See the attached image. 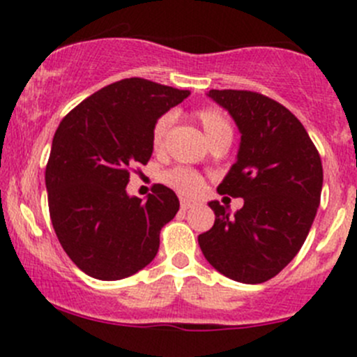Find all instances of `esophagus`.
<instances>
[{
  "mask_svg": "<svg viewBox=\"0 0 357 357\" xmlns=\"http://www.w3.org/2000/svg\"><path fill=\"white\" fill-rule=\"evenodd\" d=\"M192 207H195V202L181 199V211H188V208H192Z\"/></svg>",
  "mask_w": 357,
  "mask_h": 357,
  "instance_id": "obj_1",
  "label": "esophagus"
}]
</instances>
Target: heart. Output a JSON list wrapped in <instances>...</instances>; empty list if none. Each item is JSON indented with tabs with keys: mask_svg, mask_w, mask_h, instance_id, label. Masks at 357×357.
Masks as SVG:
<instances>
[{
	"mask_svg": "<svg viewBox=\"0 0 357 357\" xmlns=\"http://www.w3.org/2000/svg\"><path fill=\"white\" fill-rule=\"evenodd\" d=\"M197 119L204 128L205 136L208 142H215L219 138H231V126H229L228 119L225 117L221 110L218 109H202L197 112ZM172 124V115L165 114L157 119L152 129V145L155 150H160L164 146L165 136H167L169 128ZM164 181L169 186L176 190V192L183 193V195H197L204 188V178L197 171L188 167H176L171 169L164 174Z\"/></svg>",
	"mask_w": 357,
	"mask_h": 357,
	"instance_id": "obj_1",
	"label": "heart"
}]
</instances>
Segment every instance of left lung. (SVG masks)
<instances>
[{"label": "left lung", "mask_w": 357, "mask_h": 357, "mask_svg": "<svg viewBox=\"0 0 357 357\" xmlns=\"http://www.w3.org/2000/svg\"><path fill=\"white\" fill-rule=\"evenodd\" d=\"M207 96L228 110L242 135L218 192L242 197L243 207L231 215L208 202L215 221L199 245L221 275L248 285L268 282L307 238L321 199V158L301 121L275 100L236 89Z\"/></svg>", "instance_id": "8db88e82"}]
</instances>
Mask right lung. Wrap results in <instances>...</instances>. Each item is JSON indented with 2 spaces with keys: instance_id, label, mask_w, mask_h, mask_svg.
Here are the masks:
<instances>
[{
  "instance_id": "add662e5",
  "label": "right lung",
  "mask_w": 357,
  "mask_h": 357,
  "mask_svg": "<svg viewBox=\"0 0 357 357\" xmlns=\"http://www.w3.org/2000/svg\"><path fill=\"white\" fill-rule=\"evenodd\" d=\"M188 89L122 79L79 103L60 122L46 165L50 218L60 245L96 280H122L149 266L160 229L179 211L171 188L129 197V167L150 160L158 117Z\"/></svg>"
}]
</instances>
